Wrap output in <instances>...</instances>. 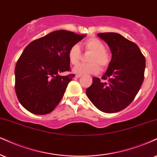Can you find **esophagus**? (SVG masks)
Instances as JSON below:
<instances>
[{"instance_id":"obj_1","label":"esophagus","mask_w":157,"mask_h":157,"mask_svg":"<svg viewBox=\"0 0 157 157\" xmlns=\"http://www.w3.org/2000/svg\"><path fill=\"white\" fill-rule=\"evenodd\" d=\"M81 76H82V75H77V74H76V75H75V78H80Z\"/></svg>"}]
</instances>
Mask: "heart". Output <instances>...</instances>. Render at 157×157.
I'll use <instances>...</instances> for the list:
<instances>
[{
	"instance_id": "b5f03b06",
	"label": "heart",
	"mask_w": 157,
	"mask_h": 157,
	"mask_svg": "<svg viewBox=\"0 0 157 157\" xmlns=\"http://www.w3.org/2000/svg\"><path fill=\"white\" fill-rule=\"evenodd\" d=\"M84 49L90 52L91 55L88 60L90 63L78 64L73 68V72L77 75L97 74L100 71V66L105 69L111 61V56L105 49V45L101 40L96 38H90L83 44ZM68 59L72 65H76L82 57L80 46L73 44L70 47L67 52Z\"/></svg>"
}]
</instances>
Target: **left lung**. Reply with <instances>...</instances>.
<instances>
[{"label": "left lung", "instance_id": "8db88e82", "mask_svg": "<svg viewBox=\"0 0 157 157\" xmlns=\"http://www.w3.org/2000/svg\"><path fill=\"white\" fill-rule=\"evenodd\" d=\"M111 49L112 57L102 76L94 77L86 89L90 101L100 111L116 113L132 102L144 82L146 59L137 44L116 33H98Z\"/></svg>", "mask_w": 157, "mask_h": 157}]
</instances>
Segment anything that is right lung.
<instances>
[{"mask_svg": "<svg viewBox=\"0 0 157 157\" xmlns=\"http://www.w3.org/2000/svg\"><path fill=\"white\" fill-rule=\"evenodd\" d=\"M86 35L59 30L35 40L25 47L15 67V91L25 109L37 115L52 112L63 98L74 75L67 52Z\"/></svg>", "mask_w": 157, "mask_h": 157, "instance_id": "1", "label": "right lung"}]
</instances>
